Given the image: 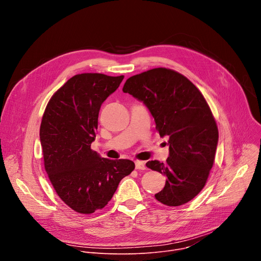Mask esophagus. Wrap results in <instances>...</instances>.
<instances>
[{
	"mask_svg": "<svg viewBox=\"0 0 261 261\" xmlns=\"http://www.w3.org/2000/svg\"><path fill=\"white\" fill-rule=\"evenodd\" d=\"M135 168L138 169V170H144L146 167H145V163L143 161H139V160H136L135 161Z\"/></svg>",
	"mask_w": 261,
	"mask_h": 261,
	"instance_id": "esophagus-1",
	"label": "esophagus"
}]
</instances>
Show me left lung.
<instances>
[{"label":"left lung","instance_id":"left-lung-1","mask_svg":"<svg viewBox=\"0 0 261 261\" xmlns=\"http://www.w3.org/2000/svg\"><path fill=\"white\" fill-rule=\"evenodd\" d=\"M124 93L142 101L150 110L161 137L167 136L166 163L145 165L166 175L161 203L178 206L193 199L204 187L213 167L219 132L211 108L200 91L180 73L155 68L128 79Z\"/></svg>","mask_w":261,"mask_h":261}]
</instances>
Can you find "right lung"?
<instances>
[{"label": "right lung", "mask_w": 261, "mask_h": 261, "mask_svg": "<svg viewBox=\"0 0 261 261\" xmlns=\"http://www.w3.org/2000/svg\"><path fill=\"white\" fill-rule=\"evenodd\" d=\"M123 80L101 73L74 75L53 95L42 117L44 168L59 197L81 214L103 208L135 168L130 160L101 158L91 148L100 107Z\"/></svg>", "instance_id": "right-lung-1"}]
</instances>
